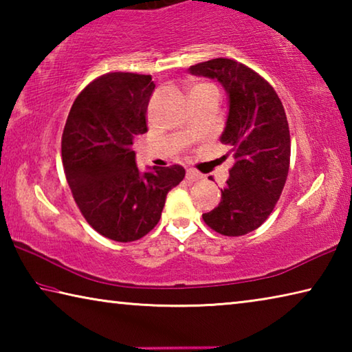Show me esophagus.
<instances>
[{"instance_id":"1","label":"esophagus","mask_w":352,"mask_h":352,"mask_svg":"<svg viewBox=\"0 0 352 352\" xmlns=\"http://www.w3.org/2000/svg\"><path fill=\"white\" fill-rule=\"evenodd\" d=\"M200 178H201L200 172L194 170V169H188L186 170V180L188 182H197V180H200Z\"/></svg>"}]
</instances>
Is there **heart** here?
I'll return each instance as SVG.
<instances>
[{
	"mask_svg": "<svg viewBox=\"0 0 352 352\" xmlns=\"http://www.w3.org/2000/svg\"><path fill=\"white\" fill-rule=\"evenodd\" d=\"M206 91H212V93H217L216 88H214L212 85H210V83H200V85L194 87V90L190 94H195V93H206Z\"/></svg>",
	"mask_w": 352,
	"mask_h": 352,
	"instance_id": "heart-1",
	"label": "heart"
}]
</instances>
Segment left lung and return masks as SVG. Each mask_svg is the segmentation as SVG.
<instances>
[{"instance_id": "left-lung-1", "label": "left lung", "mask_w": 352, "mask_h": 352, "mask_svg": "<svg viewBox=\"0 0 352 352\" xmlns=\"http://www.w3.org/2000/svg\"><path fill=\"white\" fill-rule=\"evenodd\" d=\"M189 71L222 83L230 102L220 141L231 148L234 164L220 204L204 220L216 233L243 236L265 222L287 180V116L270 83L245 65L219 57Z\"/></svg>"}]
</instances>
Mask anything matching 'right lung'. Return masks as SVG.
Instances as JSON below:
<instances>
[{"mask_svg": "<svg viewBox=\"0 0 352 352\" xmlns=\"http://www.w3.org/2000/svg\"><path fill=\"white\" fill-rule=\"evenodd\" d=\"M155 90L151 76L109 73L74 100L62 135L67 182L82 216L99 234L133 242L155 228L172 188L184 178L174 164L141 174L133 140L147 132Z\"/></svg>", "mask_w": 352, "mask_h": 352, "instance_id": "1", "label": "right lung"}]
</instances>
